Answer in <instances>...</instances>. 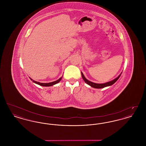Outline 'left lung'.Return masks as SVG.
Returning <instances> with one entry per match:
<instances>
[{
    "mask_svg": "<svg viewBox=\"0 0 146 146\" xmlns=\"http://www.w3.org/2000/svg\"><path fill=\"white\" fill-rule=\"evenodd\" d=\"M81 73H82V78H83L84 82L87 84H88L89 85L91 86V87L94 88H96V89H101V88H104L107 87V86H111V85H113V84L115 83L118 80V79L119 78V77L120 76L121 74H121L117 78L113 79V80H111V82H107V83H106L97 84L91 82L90 81L88 80L87 79L85 78V77L84 76L83 73L82 72H81Z\"/></svg>",
    "mask_w": 146,
    "mask_h": 146,
    "instance_id": "obj_1",
    "label": "left lung"
}]
</instances>
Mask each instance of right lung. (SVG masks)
Listing matches in <instances>:
<instances>
[{"label": "right lung", "mask_w": 146, "mask_h": 146, "mask_svg": "<svg viewBox=\"0 0 146 146\" xmlns=\"http://www.w3.org/2000/svg\"><path fill=\"white\" fill-rule=\"evenodd\" d=\"M30 78V79H31V80H32V81H33V83L36 84H38V85H40V86H52V85H55L56 84L58 83L61 81V80L62 79V77H61L60 79H58V80H56L55 82H52L48 83H40V82H36V81H35V80H33L32 79H31V78Z\"/></svg>", "instance_id": "add662e5"}]
</instances>
